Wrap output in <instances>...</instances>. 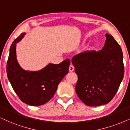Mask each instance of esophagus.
Returning <instances> with one entry per match:
<instances>
[{
    "label": "esophagus",
    "instance_id": "1",
    "mask_svg": "<svg viewBox=\"0 0 130 130\" xmlns=\"http://www.w3.org/2000/svg\"><path fill=\"white\" fill-rule=\"evenodd\" d=\"M69 72H73V70H74V67H73V66L72 64H70L69 66Z\"/></svg>",
    "mask_w": 130,
    "mask_h": 130
}]
</instances>
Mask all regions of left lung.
Instances as JSON below:
<instances>
[{"label":"left lung","mask_w":130,"mask_h":130,"mask_svg":"<svg viewBox=\"0 0 130 130\" xmlns=\"http://www.w3.org/2000/svg\"><path fill=\"white\" fill-rule=\"evenodd\" d=\"M103 48L98 52L86 51L75 55L72 62L78 75L75 91L81 101L95 107L111 101L124 75L121 46L106 34Z\"/></svg>","instance_id":"obj_1"}]
</instances>
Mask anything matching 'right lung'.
Returning <instances> with one entry per match:
<instances>
[{"instance_id": "1", "label": "right lung", "mask_w": 130, "mask_h": 130, "mask_svg": "<svg viewBox=\"0 0 130 130\" xmlns=\"http://www.w3.org/2000/svg\"><path fill=\"white\" fill-rule=\"evenodd\" d=\"M21 34L11 44L6 64L7 76L14 92L24 103L32 106L47 102L55 93L61 79L69 72L70 61L66 59L58 64H49L37 72L24 70L16 58V44L25 36Z\"/></svg>"}]
</instances>
